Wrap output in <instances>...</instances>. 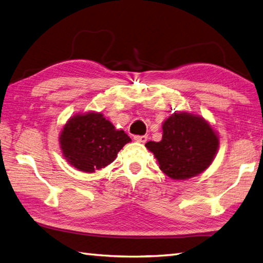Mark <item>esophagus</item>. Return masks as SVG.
Returning a JSON list of instances; mask_svg holds the SVG:
<instances>
[{
	"label": "esophagus",
	"instance_id": "obj_1",
	"mask_svg": "<svg viewBox=\"0 0 263 263\" xmlns=\"http://www.w3.org/2000/svg\"><path fill=\"white\" fill-rule=\"evenodd\" d=\"M134 139H135V141L138 143H145L147 141V136L146 135H143V136L136 135V136H134Z\"/></svg>",
	"mask_w": 263,
	"mask_h": 263
}]
</instances>
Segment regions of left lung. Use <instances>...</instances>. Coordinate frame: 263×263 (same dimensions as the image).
<instances>
[{"mask_svg": "<svg viewBox=\"0 0 263 263\" xmlns=\"http://www.w3.org/2000/svg\"><path fill=\"white\" fill-rule=\"evenodd\" d=\"M160 142L145 144L173 180H185L202 173L212 164L219 146L213 127L200 116L174 112L163 122Z\"/></svg>", "mask_w": 263, "mask_h": 263, "instance_id": "8db88e82", "label": "left lung"}]
</instances>
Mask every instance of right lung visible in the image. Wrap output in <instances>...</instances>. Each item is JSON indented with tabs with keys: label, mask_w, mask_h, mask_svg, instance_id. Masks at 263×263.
<instances>
[{
	"label": "right lung",
	"mask_w": 263,
	"mask_h": 263,
	"mask_svg": "<svg viewBox=\"0 0 263 263\" xmlns=\"http://www.w3.org/2000/svg\"><path fill=\"white\" fill-rule=\"evenodd\" d=\"M132 139L100 112L75 115L60 135L63 155L78 170L92 173L112 163Z\"/></svg>",
	"instance_id": "1"
}]
</instances>
